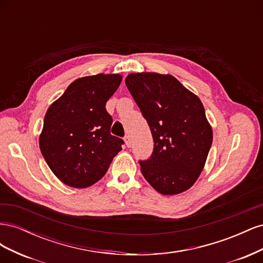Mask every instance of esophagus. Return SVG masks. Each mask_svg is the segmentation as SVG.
Returning a JSON list of instances; mask_svg holds the SVG:
<instances>
[{
    "mask_svg": "<svg viewBox=\"0 0 263 263\" xmlns=\"http://www.w3.org/2000/svg\"><path fill=\"white\" fill-rule=\"evenodd\" d=\"M124 141H125V145H126L127 147H130L132 140H130V136H129V135H126V136L124 137Z\"/></svg>",
    "mask_w": 263,
    "mask_h": 263,
    "instance_id": "obj_1",
    "label": "esophagus"
}]
</instances>
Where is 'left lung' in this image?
Here are the masks:
<instances>
[{"label":"left lung","instance_id":"8db88e82","mask_svg":"<svg viewBox=\"0 0 263 263\" xmlns=\"http://www.w3.org/2000/svg\"><path fill=\"white\" fill-rule=\"evenodd\" d=\"M127 89L147 121L154 153L139 161L142 176L163 195H176L200 177L213 142L201 100L171 74L129 73Z\"/></svg>","mask_w":263,"mask_h":263}]
</instances>
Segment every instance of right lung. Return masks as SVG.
I'll return each instance as SVG.
<instances>
[{"instance_id": "obj_1", "label": "right lung", "mask_w": 263, "mask_h": 263, "mask_svg": "<svg viewBox=\"0 0 263 263\" xmlns=\"http://www.w3.org/2000/svg\"><path fill=\"white\" fill-rule=\"evenodd\" d=\"M121 74L79 78L47 109L39 148L50 170L66 185L84 189L104 177L123 139L110 135L106 102Z\"/></svg>"}]
</instances>
